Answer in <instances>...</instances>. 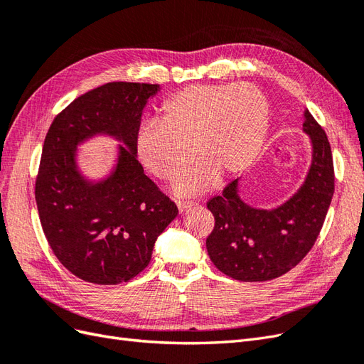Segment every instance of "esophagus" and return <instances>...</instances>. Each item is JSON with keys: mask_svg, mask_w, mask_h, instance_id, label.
I'll return each instance as SVG.
<instances>
[{"mask_svg": "<svg viewBox=\"0 0 364 364\" xmlns=\"http://www.w3.org/2000/svg\"><path fill=\"white\" fill-rule=\"evenodd\" d=\"M194 205H196V202H193V200H179V202H178V208H179L181 213L186 211V209L194 206Z\"/></svg>", "mask_w": 364, "mask_h": 364, "instance_id": "34e87169", "label": "esophagus"}]
</instances>
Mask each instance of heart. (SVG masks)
<instances>
[{"label": "heart", "mask_w": 364, "mask_h": 364, "mask_svg": "<svg viewBox=\"0 0 364 364\" xmlns=\"http://www.w3.org/2000/svg\"><path fill=\"white\" fill-rule=\"evenodd\" d=\"M267 130L269 105L255 85H193L162 103L159 121L141 124L136 155L165 182L181 179L193 156L200 168L182 188L197 193L215 178L246 171L259 156Z\"/></svg>", "instance_id": "1"}]
</instances>
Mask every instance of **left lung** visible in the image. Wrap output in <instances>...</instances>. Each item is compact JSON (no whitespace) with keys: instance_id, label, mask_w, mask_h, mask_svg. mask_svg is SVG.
<instances>
[{"instance_id":"1","label":"left lung","mask_w":364,"mask_h":364,"mask_svg":"<svg viewBox=\"0 0 364 364\" xmlns=\"http://www.w3.org/2000/svg\"><path fill=\"white\" fill-rule=\"evenodd\" d=\"M304 132L313 161L304 185L290 200L257 209L240 199L238 179L206 206L215 225L206 238L208 255L228 277L245 282L270 281L291 270L314 246L334 194L331 146L322 126L305 111Z\"/></svg>"}]
</instances>
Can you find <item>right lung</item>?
<instances>
[{"label": "right lung", "mask_w": 364, "mask_h": 364, "mask_svg": "<svg viewBox=\"0 0 364 364\" xmlns=\"http://www.w3.org/2000/svg\"><path fill=\"white\" fill-rule=\"evenodd\" d=\"M159 85L111 82L77 97L53 119L43 141L35 197L43 234L65 269L86 282L115 285L144 270L178 206L136 158L142 111ZM115 136L116 170L92 184L76 170V144Z\"/></svg>", "instance_id": "1"}]
</instances>
